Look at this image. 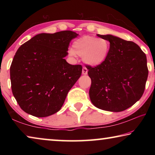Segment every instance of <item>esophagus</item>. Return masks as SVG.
Here are the masks:
<instances>
[{
    "label": "esophagus",
    "instance_id": "obj_1",
    "mask_svg": "<svg viewBox=\"0 0 155 155\" xmlns=\"http://www.w3.org/2000/svg\"><path fill=\"white\" fill-rule=\"evenodd\" d=\"M87 72H88V70H87V68H86V67H83V70H82L83 74H87Z\"/></svg>",
    "mask_w": 155,
    "mask_h": 155
}]
</instances>
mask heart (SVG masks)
<instances>
[{
  "mask_svg": "<svg viewBox=\"0 0 155 155\" xmlns=\"http://www.w3.org/2000/svg\"><path fill=\"white\" fill-rule=\"evenodd\" d=\"M110 51V43L103 38L85 35L76 40L72 49L69 50L71 55L83 57V61L91 65H98L107 59Z\"/></svg>",
  "mask_w": 155,
  "mask_h": 155,
  "instance_id": "b5f03b06",
  "label": "heart"
}]
</instances>
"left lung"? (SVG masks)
<instances>
[{
	"label": "left lung",
	"instance_id": "obj_1",
	"mask_svg": "<svg viewBox=\"0 0 155 155\" xmlns=\"http://www.w3.org/2000/svg\"><path fill=\"white\" fill-rule=\"evenodd\" d=\"M97 36L109 41L110 51L102 64L86 65L91 80V101L105 111H124L144 92L148 75L146 54L133 41L111 35Z\"/></svg>",
	"mask_w": 155,
	"mask_h": 155
}]
</instances>
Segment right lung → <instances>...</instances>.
<instances>
[{"label":"right lung","instance_id":"1","mask_svg":"<svg viewBox=\"0 0 155 155\" xmlns=\"http://www.w3.org/2000/svg\"><path fill=\"white\" fill-rule=\"evenodd\" d=\"M78 34L72 31L40 33L23 44L10 67L12 90L20 108L43 117L61 109L68 91L81 77L82 65L64 59Z\"/></svg>","mask_w":155,"mask_h":155}]
</instances>
